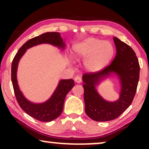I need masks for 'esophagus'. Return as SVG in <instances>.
Wrapping results in <instances>:
<instances>
[{"label":"esophagus","instance_id":"obj_1","mask_svg":"<svg viewBox=\"0 0 149 149\" xmlns=\"http://www.w3.org/2000/svg\"><path fill=\"white\" fill-rule=\"evenodd\" d=\"M74 81H75V82L77 83H81V82H82V79H81V77L77 76V77H75Z\"/></svg>","mask_w":149,"mask_h":149}]
</instances>
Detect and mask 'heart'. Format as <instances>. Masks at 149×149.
<instances>
[{
    "label": "heart",
    "instance_id": "b5f03b06",
    "mask_svg": "<svg viewBox=\"0 0 149 149\" xmlns=\"http://www.w3.org/2000/svg\"><path fill=\"white\" fill-rule=\"evenodd\" d=\"M73 51L77 59L84 60L85 68L91 72L98 71L107 66L115 53L111 42L93 37L76 44Z\"/></svg>",
    "mask_w": 149,
    "mask_h": 149
}]
</instances>
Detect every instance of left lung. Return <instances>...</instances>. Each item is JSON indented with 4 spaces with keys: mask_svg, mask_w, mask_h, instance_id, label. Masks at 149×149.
<instances>
[{
    "mask_svg": "<svg viewBox=\"0 0 149 149\" xmlns=\"http://www.w3.org/2000/svg\"><path fill=\"white\" fill-rule=\"evenodd\" d=\"M113 40L117 53L111 64L99 72L83 75L85 113L95 121H109L119 117L133 101L139 81L140 65L134 51L117 37ZM111 74L116 75L121 84L120 98L114 102L106 101L95 89Z\"/></svg>",
    "mask_w": 149,
    "mask_h": 149,
    "instance_id": "left-lung-1",
    "label": "left lung"
}]
</instances>
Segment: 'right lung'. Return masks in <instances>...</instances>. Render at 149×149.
<instances>
[{
  "instance_id": "right-lung-1",
  "label": "right lung",
  "mask_w": 149,
  "mask_h": 149,
  "mask_svg": "<svg viewBox=\"0 0 149 149\" xmlns=\"http://www.w3.org/2000/svg\"><path fill=\"white\" fill-rule=\"evenodd\" d=\"M42 43L52 45L62 49L65 48V43L59 32H45L28 40L19 48L14 57L11 66V81L15 97L22 110L38 121L49 122L58 118L62 113L65 97L74 87V80L72 79L60 80L50 98L40 104L32 102L24 97L20 91L17 80V66L20 59L28 49Z\"/></svg>"
}]
</instances>
